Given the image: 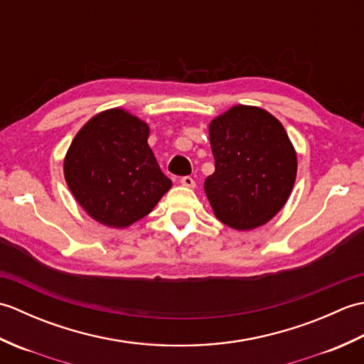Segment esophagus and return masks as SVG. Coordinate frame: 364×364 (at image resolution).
I'll return each instance as SVG.
<instances>
[{
  "label": "esophagus",
  "mask_w": 364,
  "mask_h": 364,
  "mask_svg": "<svg viewBox=\"0 0 364 364\" xmlns=\"http://www.w3.org/2000/svg\"><path fill=\"white\" fill-rule=\"evenodd\" d=\"M181 184L184 188H196V181H194V178L192 176H183L181 178Z\"/></svg>",
  "instance_id": "obj_1"
}]
</instances>
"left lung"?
I'll return each mask as SVG.
<instances>
[{"instance_id": "8db88e82", "label": "left lung", "mask_w": 364, "mask_h": 364, "mask_svg": "<svg viewBox=\"0 0 364 364\" xmlns=\"http://www.w3.org/2000/svg\"><path fill=\"white\" fill-rule=\"evenodd\" d=\"M208 131L215 170L203 188L214 215L237 231L266 225L297 176V153L282 122L262 107L236 105Z\"/></svg>"}]
</instances>
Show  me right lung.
<instances>
[{"mask_svg": "<svg viewBox=\"0 0 364 364\" xmlns=\"http://www.w3.org/2000/svg\"><path fill=\"white\" fill-rule=\"evenodd\" d=\"M150 127L112 107L76 133L64 158V176L76 202L109 228H128L150 214L172 181L149 145Z\"/></svg>", "mask_w": 364, "mask_h": 364, "instance_id": "right-lung-1", "label": "right lung"}]
</instances>
